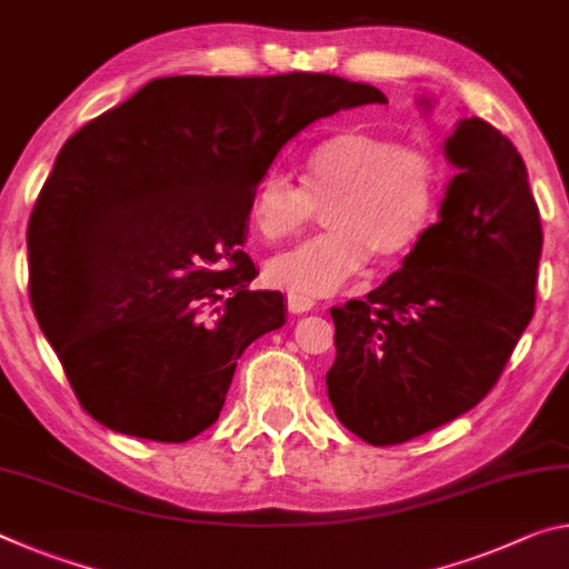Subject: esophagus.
Instances as JSON below:
<instances>
[{"mask_svg": "<svg viewBox=\"0 0 569 569\" xmlns=\"http://www.w3.org/2000/svg\"><path fill=\"white\" fill-rule=\"evenodd\" d=\"M286 301H288V311H291V313H306V311H311L313 306H317V301H313L311 296L293 293V291L286 296Z\"/></svg>", "mask_w": 569, "mask_h": 569, "instance_id": "34e87169", "label": "esophagus"}]
</instances>
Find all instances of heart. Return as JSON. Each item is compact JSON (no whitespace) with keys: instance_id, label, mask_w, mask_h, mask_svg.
Here are the masks:
<instances>
[{"instance_id":"b5f03b06","label":"heart","mask_w":569,"mask_h":569,"mask_svg":"<svg viewBox=\"0 0 569 569\" xmlns=\"http://www.w3.org/2000/svg\"><path fill=\"white\" fill-rule=\"evenodd\" d=\"M446 164L436 151L387 133L347 129L321 139L303 161V184L268 171L252 189L250 220L266 240H286L317 218L331 230L268 260L270 283L293 293H331L369 258L392 266L420 246L438 218Z\"/></svg>"}]
</instances>
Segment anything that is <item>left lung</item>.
<instances>
[{
  "label": "left lung",
  "instance_id": "8db88e82",
  "mask_svg": "<svg viewBox=\"0 0 569 569\" xmlns=\"http://www.w3.org/2000/svg\"><path fill=\"white\" fill-rule=\"evenodd\" d=\"M440 220L365 301L331 306L327 390L341 426L400 446L476 408L535 317L542 222L513 143L481 119L446 141Z\"/></svg>",
  "mask_w": 569,
  "mask_h": 569
}]
</instances>
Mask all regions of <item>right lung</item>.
<instances>
[{
    "mask_svg": "<svg viewBox=\"0 0 569 569\" xmlns=\"http://www.w3.org/2000/svg\"><path fill=\"white\" fill-rule=\"evenodd\" d=\"M375 101L327 73L157 78L66 141L27 224L30 301L90 418L157 443L220 418L286 323L281 291L248 288L252 189L311 121Z\"/></svg>",
    "mask_w": 569,
    "mask_h": 569,
    "instance_id": "right-lung-1",
    "label": "right lung"
}]
</instances>
